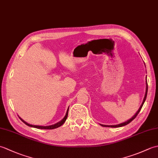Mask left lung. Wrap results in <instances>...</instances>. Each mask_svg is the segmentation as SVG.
Wrapping results in <instances>:
<instances>
[{"label":"left lung","instance_id":"left-lung-1","mask_svg":"<svg viewBox=\"0 0 158 158\" xmlns=\"http://www.w3.org/2000/svg\"><path fill=\"white\" fill-rule=\"evenodd\" d=\"M147 90H148V85H147V82L146 81V92H145V97H144L143 101V102H142V104H141V105H140V106L139 109L138 110V111H137V112L136 113L135 115H134V116L132 117V118L130 119L129 120H127V122H125L122 123H120V124H117V125H110V126H107V125H102V124H100V125H101L102 126H104V127H122V126H126V125H127V124H128L129 123H130L131 122H132V121L133 119H135L136 118V116H137V115H138V114L139 113V112L140 111V110H141L142 107H143V104H144V102H145V100H146V98H147Z\"/></svg>","mask_w":158,"mask_h":158}]
</instances>
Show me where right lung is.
<instances>
[{"instance_id":"1","label":"right lung","mask_w":158,"mask_h":158,"mask_svg":"<svg viewBox=\"0 0 158 158\" xmlns=\"http://www.w3.org/2000/svg\"><path fill=\"white\" fill-rule=\"evenodd\" d=\"M69 107L68 108V109H67V111H66V115L64 116V117L59 122L56 123L55 124H53V125H51V126H35V125H31V124L30 123H28L27 122H26L24 120H23L21 117H19V118L21 119L22 122L24 123L26 125H27L30 127H36V128H38V129H48V130H52V129H55V128H57V127H58L60 126H61L62 124L65 122V121L67 119V117H68V113H69Z\"/></svg>"}]
</instances>
